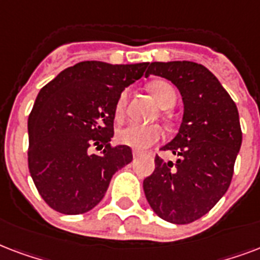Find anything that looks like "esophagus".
<instances>
[{
  "mask_svg": "<svg viewBox=\"0 0 260 260\" xmlns=\"http://www.w3.org/2000/svg\"><path fill=\"white\" fill-rule=\"evenodd\" d=\"M141 154H142V153H141L140 150H133V156H134V157H140Z\"/></svg>",
  "mask_w": 260,
  "mask_h": 260,
  "instance_id": "34e87169",
  "label": "esophagus"
}]
</instances>
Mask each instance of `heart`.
Masks as SVG:
<instances>
[{
    "label": "heart",
    "instance_id": "heart-1",
    "mask_svg": "<svg viewBox=\"0 0 260 260\" xmlns=\"http://www.w3.org/2000/svg\"><path fill=\"white\" fill-rule=\"evenodd\" d=\"M149 92L152 93L154 100L158 103L161 108H172L176 103L178 94L176 90L168 81L164 80H156L148 85ZM128 100V90L124 89L116 99L115 103V118L118 120L123 119L126 106ZM162 137V128L158 124H138L132 123L127 124L126 127L120 128L116 134L118 142L133 149L144 150V149L156 144Z\"/></svg>",
    "mask_w": 260,
    "mask_h": 260
}]
</instances>
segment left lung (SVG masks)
Listing matches in <instances>:
<instances>
[{"label": "left lung", "mask_w": 260, "mask_h": 260, "mask_svg": "<svg viewBox=\"0 0 260 260\" xmlns=\"http://www.w3.org/2000/svg\"><path fill=\"white\" fill-rule=\"evenodd\" d=\"M154 74L178 86L184 104L179 133L164 152L180 157L164 161L144 180L145 197L160 218L190 224L213 209L229 188L241 146V127L235 102L216 76L188 61L148 63Z\"/></svg>", "instance_id": "obj_1"}]
</instances>
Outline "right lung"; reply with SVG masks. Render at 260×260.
Wrapping results in <instances>:
<instances>
[{
	"mask_svg": "<svg viewBox=\"0 0 260 260\" xmlns=\"http://www.w3.org/2000/svg\"><path fill=\"white\" fill-rule=\"evenodd\" d=\"M146 68V62H78L40 89L28 118V170L51 209L63 214L89 212L103 199L112 175L132 162V149L110 144L114 110L120 92ZM93 148L102 152L93 153Z\"/></svg>",
	"mask_w": 260,
	"mask_h": 260,
	"instance_id": "right-lung-1",
	"label": "right lung"
}]
</instances>
